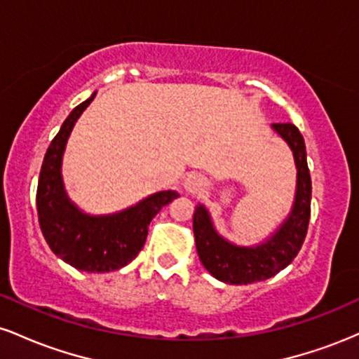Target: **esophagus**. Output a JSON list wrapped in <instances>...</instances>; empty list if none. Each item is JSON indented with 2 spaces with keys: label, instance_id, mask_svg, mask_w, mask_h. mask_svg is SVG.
Listing matches in <instances>:
<instances>
[{
  "label": "esophagus",
  "instance_id": "esophagus-1",
  "mask_svg": "<svg viewBox=\"0 0 359 359\" xmlns=\"http://www.w3.org/2000/svg\"><path fill=\"white\" fill-rule=\"evenodd\" d=\"M201 185H203V182H201V179H197V177H191V179H187V182H185V187L191 192L199 191Z\"/></svg>",
  "mask_w": 359,
  "mask_h": 359
}]
</instances>
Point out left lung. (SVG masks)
Segmentation results:
<instances>
[{
    "instance_id": "1",
    "label": "left lung",
    "mask_w": 359,
    "mask_h": 359,
    "mask_svg": "<svg viewBox=\"0 0 359 359\" xmlns=\"http://www.w3.org/2000/svg\"><path fill=\"white\" fill-rule=\"evenodd\" d=\"M271 126L292 148L297 165L294 209L282 228L263 245L241 248L222 240L212 228L209 214L203 205H197L194 212V236L201 262L212 277L231 285H248L277 275L294 262L306 240L312 196L306 143L299 128L292 123H273Z\"/></svg>"
}]
</instances>
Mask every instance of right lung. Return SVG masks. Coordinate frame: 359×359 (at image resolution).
Masks as SVG:
<instances>
[{"instance_id": "add662e5", "label": "right lung", "mask_w": 359, "mask_h": 359, "mask_svg": "<svg viewBox=\"0 0 359 359\" xmlns=\"http://www.w3.org/2000/svg\"><path fill=\"white\" fill-rule=\"evenodd\" d=\"M94 96L72 109L52 140L40 170L36 211L43 238L57 257L77 270L104 273L121 269L138 257L147 241L150 221L179 194L156 192L135 208L102 217L88 216L71 204L62 185V154L74 123Z\"/></svg>"}]
</instances>
